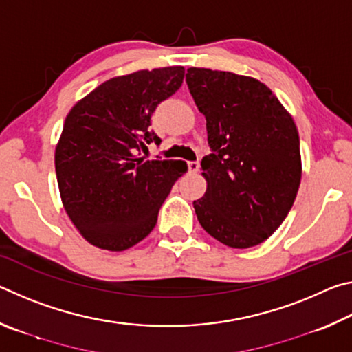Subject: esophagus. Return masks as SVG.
<instances>
[{"instance_id":"esophagus-1","label":"esophagus","mask_w":352,"mask_h":352,"mask_svg":"<svg viewBox=\"0 0 352 352\" xmlns=\"http://www.w3.org/2000/svg\"><path fill=\"white\" fill-rule=\"evenodd\" d=\"M188 168H189L190 174H197L200 164H199V162H189V163H188Z\"/></svg>"}]
</instances>
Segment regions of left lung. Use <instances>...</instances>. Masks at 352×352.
Instances as JSON below:
<instances>
[{"label": "left lung", "mask_w": 352, "mask_h": 352, "mask_svg": "<svg viewBox=\"0 0 352 352\" xmlns=\"http://www.w3.org/2000/svg\"><path fill=\"white\" fill-rule=\"evenodd\" d=\"M186 83L206 118V192L194 200L200 225L231 248L270 237L287 217L301 182L294 119L264 83L228 71L189 68Z\"/></svg>", "instance_id": "left-lung-1"}]
</instances>
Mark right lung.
I'll return each mask as SVG.
<instances>
[{"instance_id":"obj_1","label":"right lung","mask_w":352,"mask_h":352,"mask_svg":"<svg viewBox=\"0 0 352 352\" xmlns=\"http://www.w3.org/2000/svg\"><path fill=\"white\" fill-rule=\"evenodd\" d=\"M183 67L142 69L115 77L77 102L56 148L65 211L85 239L122 252L153 230L174 183L188 170L182 160L138 158L162 142L151 129L157 107L182 87Z\"/></svg>"}]
</instances>
